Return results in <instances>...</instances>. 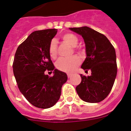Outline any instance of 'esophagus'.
Returning a JSON list of instances; mask_svg holds the SVG:
<instances>
[{"label": "esophagus", "mask_w": 131, "mask_h": 131, "mask_svg": "<svg viewBox=\"0 0 131 131\" xmlns=\"http://www.w3.org/2000/svg\"><path fill=\"white\" fill-rule=\"evenodd\" d=\"M71 76H72V75L71 74H68V78H71Z\"/></svg>", "instance_id": "34e87169"}]
</instances>
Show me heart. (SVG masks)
Segmentation results:
<instances>
[{
  "mask_svg": "<svg viewBox=\"0 0 131 131\" xmlns=\"http://www.w3.org/2000/svg\"><path fill=\"white\" fill-rule=\"evenodd\" d=\"M61 39L75 49H79L76 46L78 43V38L75 35L67 33L61 35ZM57 53V42L56 40H52L49 46V53L50 57L55 58ZM81 63V59L78 56H73L71 58L61 57L56 62V67L58 70L68 73H71L75 70L77 67Z\"/></svg>",
  "mask_w": 131,
  "mask_h": 131,
  "instance_id": "b5f03b06",
  "label": "heart"
}]
</instances>
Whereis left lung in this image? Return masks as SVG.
I'll return each instance as SVG.
<instances>
[{
  "instance_id": "left-lung-1",
  "label": "left lung",
  "mask_w": 131,
  "mask_h": 131,
  "mask_svg": "<svg viewBox=\"0 0 131 131\" xmlns=\"http://www.w3.org/2000/svg\"><path fill=\"white\" fill-rule=\"evenodd\" d=\"M69 29L82 37L86 57L81 68L91 72L90 76L81 74L77 93L83 101H102L111 92L117 74L115 48L105 35L89 27Z\"/></svg>"
}]
</instances>
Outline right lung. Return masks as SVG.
Masks as SVG:
<instances>
[{
	"instance_id": "right-lung-1",
	"label": "right lung",
	"mask_w": 131,
	"mask_h": 131,
	"mask_svg": "<svg viewBox=\"0 0 131 131\" xmlns=\"http://www.w3.org/2000/svg\"><path fill=\"white\" fill-rule=\"evenodd\" d=\"M57 30L35 31L19 46L13 70L18 88L34 106L48 108L60 99L63 85L67 81L65 72L55 69L49 53V46ZM46 69L53 77L45 75Z\"/></svg>"
}]
</instances>
